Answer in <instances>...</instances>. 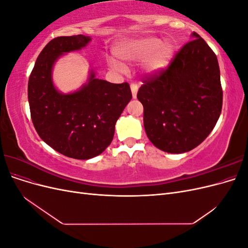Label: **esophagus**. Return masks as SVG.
Returning a JSON list of instances; mask_svg holds the SVG:
<instances>
[{
    "instance_id": "esophagus-1",
    "label": "esophagus",
    "mask_w": 248,
    "mask_h": 248,
    "mask_svg": "<svg viewBox=\"0 0 248 248\" xmlns=\"http://www.w3.org/2000/svg\"><path fill=\"white\" fill-rule=\"evenodd\" d=\"M130 89H131V92H132V97H133V98H137V94H138V90H139L138 85L137 84H131Z\"/></svg>"
}]
</instances>
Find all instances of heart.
I'll list each match as a JSON object with an SVG mask.
<instances>
[{
    "instance_id": "heart-1",
    "label": "heart",
    "mask_w": 248,
    "mask_h": 248,
    "mask_svg": "<svg viewBox=\"0 0 248 248\" xmlns=\"http://www.w3.org/2000/svg\"><path fill=\"white\" fill-rule=\"evenodd\" d=\"M119 59L127 62H139L146 60L145 70L153 74L166 67L172 54V47L168 42H161L154 37H147L136 40L125 41L115 48ZM110 67L120 72L126 70L125 66L117 61H110Z\"/></svg>"
}]
</instances>
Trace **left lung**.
<instances>
[{
  "mask_svg": "<svg viewBox=\"0 0 248 248\" xmlns=\"http://www.w3.org/2000/svg\"><path fill=\"white\" fill-rule=\"evenodd\" d=\"M191 37L168 68L145 78L138 92L147 137L168 153L198 147L213 130L221 112L216 55L198 33Z\"/></svg>",
  "mask_w": 248,
  "mask_h": 248,
  "instance_id": "1",
  "label": "left lung"
}]
</instances>
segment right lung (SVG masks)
<instances>
[{
	"label": "right lung",
	"instance_id": "add662e5",
	"mask_svg": "<svg viewBox=\"0 0 248 248\" xmlns=\"http://www.w3.org/2000/svg\"><path fill=\"white\" fill-rule=\"evenodd\" d=\"M91 41L89 36H61L50 40L36 60L28 84L31 118L37 133L48 146L74 159L101 154L112 140L115 125L131 100L129 84H111L91 71L78 91L63 94L52 82L57 60Z\"/></svg>",
	"mask_w": 248,
	"mask_h": 248
}]
</instances>
